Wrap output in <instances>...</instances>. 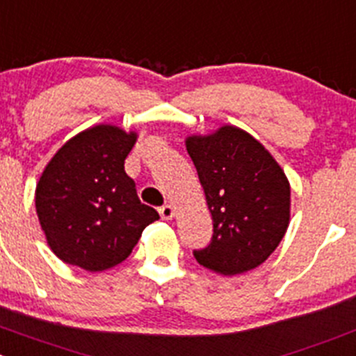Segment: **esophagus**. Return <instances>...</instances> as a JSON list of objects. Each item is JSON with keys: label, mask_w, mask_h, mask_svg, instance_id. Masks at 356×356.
I'll return each mask as SVG.
<instances>
[{"label": "esophagus", "mask_w": 356, "mask_h": 356, "mask_svg": "<svg viewBox=\"0 0 356 356\" xmlns=\"http://www.w3.org/2000/svg\"><path fill=\"white\" fill-rule=\"evenodd\" d=\"M159 216H161V219H172L174 218V207L165 204L163 207H159Z\"/></svg>", "instance_id": "obj_1"}]
</instances>
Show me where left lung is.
<instances>
[{
    "label": "left lung",
    "mask_w": 356,
    "mask_h": 356,
    "mask_svg": "<svg viewBox=\"0 0 356 356\" xmlns=\"http://www.w3.org/2000/svg\"><path fill=\"white\" fill-rule=\"evenodd\" d=\"M212 216V237L193 254L205 268L235 275L264 264L290 223V182L270 152L249 133L223 126L207 137H189Z\"/></svg>",
    "instance_id": "8db88e82"
}]
</instances>
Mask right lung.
<instances>
[{
  "label": "right lung",
  "instance_id": "add662e5",
  "mask_svg": "<svg viewBox=\"0 0 356 356\" xmlns=\"http://www.w3.org/2000/svg\"><path fill=\"white\" fill-rule=\"evenodd\" d=\"M135 133L98 124L66 142L36 184V214L58 258L89 272L129 257L159 214L142 204L124 159Z\"/></svg>",
  "mask_w": 356,
  "mask_h": 356
}]
</instances>
